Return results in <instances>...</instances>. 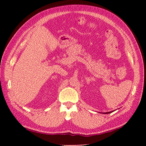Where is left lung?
<instances>
[{
    "label": "left lung",
    "mask_w": 146,
    "mask_h": 146,
    "mask_svg": "<svg viewBox=\"0 0 146 146\" xmlns=\"http://www.w3.org/2000/svg\"><path fill=\"white\" fill-rule=\"evenodd\" d=\"M114 111H110V112H106V113H104V114H109V113H111Z\"/></svg>",
    "instance_id": "obj_1"
}]
</instances>
